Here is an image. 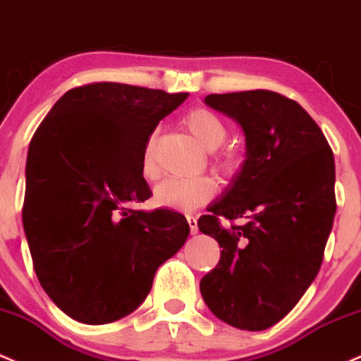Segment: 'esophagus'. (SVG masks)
I'll list each match as a JSON object with an SVG mask.
<instances>
[{
	"instance_id": "esophagus-1",
	"label": "esophagus",
	"mask_w": 361,
	"mask_h": 361,
	"mask_svg": "<svg viewBox=\"0 0 361 361\" xmlns=\"http://www.w3.org/2000/svg\"><path fill=\"white\" fill-rule=\"evenodd\" d=\"M188 223H189L190 233H192V235H196V233L199 231L197 230V219L194 218V216H188Z\"/></svg>"
}]
</instances>
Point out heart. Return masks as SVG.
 I'll return each instance as SVG.
<instances>
[{"instance_id":"1","label":"heart","mask_w":361,"mask_h":361,"mask_svg":"<svg viewBox=\"0 0 361 361\" xmlns=\"http://www.w3.org/2000/svg\"><path fill=\"white\" fill-rule=\"evenodd\" d=\"M184 125L188 126L194 138L207 150H214L226 140L228 130L221 118L213 109L199 106L190 109L184 116ZM240 155L233 150H223L213 155V165L223 173H233L240 167ZM142 173L147 179H155L159 176V164L155 157V133L147 138L142 152ZM218 192L216 182L209 177H194L180 179L172 177L160 182L155 188L157 204L176 211H194L207 204Z\"/></svg>"}]
</instances>
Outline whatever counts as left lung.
Listing matches in <instances>:
<instances>
[{
    "label": "left lung",
    "instance_id": "1",
    "mask_svg": "<svg viewBox=\"0 0 361 361\" xmlns=\"http://www.w3.org/2000/svg\"><path fill=\"white\" fill-rule=\"evenodd\" d=\"M204 101L240 123L247 160L197 221L223 248L201 294L224 323L262 331L289 314L323 264L336 213L333 150L306 109L275 91Z\"/></svg>",
    "mask_w": 361,
    "mask_h": 361
}]
</instances>
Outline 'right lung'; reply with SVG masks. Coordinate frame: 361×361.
Listing matches in <instances>:
<instances>
[{"label": "right lung", "mask_w": 361, "mask_h": 361, "mask_svg": "<svg viewBox=\"0 0 361 361\" xmlns=\"http://www.w3.org/2000/svg\"><path fill=\"white\" fill-rule=\"evenodd\" d=\"M188 96L89 82L67 91L32 137L25 235L38 282L72 319L106 324L133 312L188 240L184 214L128 206L152 194L147 138Z\"/></svg>", "instance_id": "1"}]
</instances>
